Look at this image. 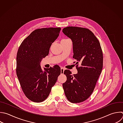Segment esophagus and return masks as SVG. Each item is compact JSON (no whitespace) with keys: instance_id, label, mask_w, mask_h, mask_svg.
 <instances>
[{"instance_id":"34e87169","label":"esophagus","mask_w":123,"mask_h":123,"mask_svg":"<svg viewBox=\"0 0 123 123\" xmlns=\"http://www.w3.org/2000/svg\"><path fill=\"white\" fill-rule=\"evenodd\" d=\"M64 70H65V69H64V68L62 67V68H61V74H63V73H64Z\"/></svg>"}]
</instances>
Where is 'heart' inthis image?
Here are the masks:
<instances>
[{
	"instance_id": "1",
	"label": "heart",
	"mask_w": 123,
	"mask_h": 123,
	"mask_svg": "<svg viewBox=\"0 0 123 123\" xmlns=\"http://www.w3.org/2000/svg\"><path fill=\"white\" fill-rule=\"evenodd\" d=\"M67 40V39H63V40H62V41H63V40Z\"/></svg>"
}]
</instances>
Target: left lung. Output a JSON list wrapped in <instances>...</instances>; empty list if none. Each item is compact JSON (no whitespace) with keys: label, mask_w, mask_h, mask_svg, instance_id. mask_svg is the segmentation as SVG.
Listing matches in <instances>:
<instances>
[{"label":"left lung","mask_w":123,"mask_h":123,"mask_svg":"<svg viewBox=\"0 0 123 123\" xmlns=\"http://www.w3.org/2000/svg\"><path fill=\"white\" fill-rule=\"evenodd\" d=\"M62 32L72 40L73 58L81 63L77 67V74L72 75L69 70L64 74L67 80L62 86L65 95L72 103L83 102L92 93L103 67V54L100 43L89 29L69 26Z\"/></svg>","instance_id":"8db88e82"}]
</instances>
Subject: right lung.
I'll use <instances>...</instances> for the list:
<instances>
[{"instance_id":"add662e5","label":"right lung","mask_w":123,"mask_h":123,"mask_svg":"<svg viewBox=\"0 0 123 123\" xmlns=\"http://www.w3.org/2000/svg\"><path fill=\"white\" fill-rule=\"evenodd\" d=\"M61 28H45L33 31L20 45L17 54L16 74L26 97L41 102L49 96L61 74L56 65L43 70L40 62L48 55L49 48L58 38Z\"/></svg>"}]
</instances>
